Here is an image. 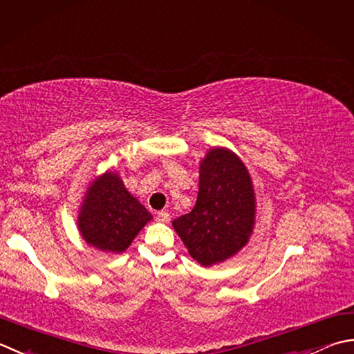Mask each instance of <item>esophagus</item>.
<instances>
[{
  "instance_id": "34e87169",
  "label": "esophagus",
  "mask_w": 354,
  "mask_h": 354,
  "mask_svg": "<svg viewBox=\"0 0 354 354\" xmlns=\"http://www.w3.org/2000/svg\"><path fill=\"white\" fill-rule=\"evenodd\" d=\"M156 221L161 224H169L170 223V213L169 212H159Z\"/></svg>"
}]
</instances>
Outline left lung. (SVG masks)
Listing matches in <instances>:
<instances>
[{"label": "left lung", "instance_id": "8db88e82", "mask_svg": "<svg viewBox=\"0 0 354 354\" xmlns=\"http://www.w3.org/2000/svg\"><path fill=\"white\" fill-rule=\"evenodd\" d=\"M256 221V195L242 159L212 147L199 161V190L190 213L171 223L190 256L203 267L221 264L244 248Z\"/></svg>", "mask_w": 354, "mask_h": 354}]
</instances>
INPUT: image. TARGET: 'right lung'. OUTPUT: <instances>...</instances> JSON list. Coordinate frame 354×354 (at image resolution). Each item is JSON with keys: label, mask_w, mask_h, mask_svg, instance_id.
Listing matches in <instances>:
<instances>
[{"label": "right lung", "mask_w": 354, "mask_h": 354, "mask_svg": "<svg viewBox=\"0 0 354 354\" xmlns=\"http://www.w3.org/2000/svg\"><path fill=\"white\" fill-rule=\"evenodd\" d=\"M151 218L120 173L110 169L88 183L76 224L81 238L96 250L122 253Z\"/></svg>", "instance_id": "obj_1"}]
</instances>
